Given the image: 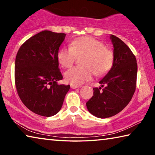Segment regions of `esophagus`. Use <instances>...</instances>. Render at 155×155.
I'll return each mask as SVG.
<instances>
[{"mask_svg":"<svg viewBox=\"0 0 155 155\" xmlns=\"http://www.w3.org/2000/svg\"><path fill=\"white\" fill-rule=\"evenodd\" d=\"M70 87H71L72 89H77V88L79 87V86L76 85H73V84H71V85H70Z\"/></svg>","mask_w":155,"mask_h":155,"instance_id":"34e87169","label":"esophagus"}]
</instances>
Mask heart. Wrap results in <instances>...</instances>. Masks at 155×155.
I'll list each match as a JSON object with an SVG mask.
<instances>
[{
	"label": "heart",
	"mask_w": 155,
	"mask_h": 155,
	"mask_svg": "<svg viewBox=\"0 0 155 155\" xmlns=\"http://www.w3.org/2000/svg\"><path fill=\"white\" fill-rule=\"evenodd\" d=\"M77 54H85L82 61L84 65L73 67L65 73V80L73 85H81L91 80L95 74H106L114 63V53L111 50L90 36L76 39L70 44V47L60 48L57 59L63 67L70 68L74 63Z\"/></svg>",
	"instance_id": "obj_1"
}]
</instances>
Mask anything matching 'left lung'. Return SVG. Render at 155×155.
<instances>
[{
  "label": "left lung",
  "mask_w": 155,
  "mask_h": 155,
  "mask_svg": "<svg viewBox=\"0 0 155 155\" xmlns=\"http://www.w3.org/2000/svg\"><path fill=\"white\" fill-rule=\"evenodd\" d=\"M114 46V63L99 81L101 88H94V96L86 103L90 114L99 118L114 116L124 109L135 93L137 64L135 57L124 41L110 36Z\"/></svg>",
  "instance_id": "obj_1"
}]
</instances>
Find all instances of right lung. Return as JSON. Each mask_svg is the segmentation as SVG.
I'll return each mask as SVG.
<instances>
[{"mask_svg":"<svg viewBox=\"0 0 155 155\" xmlns=\"http://www.w3.org/2000/svg\"><path fill=\"white\" fill-rule=\"evenodd\" d=\"M63 33L43 31L20 46L15 61V83L18 96L27 108L45 117L57 114L70 85L59 84L63 78L57 59L65 38Z\"/></svg>","mask_w":155,"mask_h":155,"instance_id":"add662e5","label":"right lung"}]
</instances>
